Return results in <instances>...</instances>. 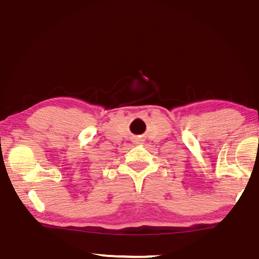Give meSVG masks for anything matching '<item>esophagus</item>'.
I'll return each mask as SVG.
<instances>
[{
  "label": "esophagus",
  "instance_id": "obj_1",
  "mask_svg": "<svg viewBox=\"0 0 259 259\" xmlns=\"http://www.w3.org/2000/svg\"><path fill=\"white\" fill-rule=\"evenodd\" d=\"M139 141H140V139H139V138H134V142H135V143H139Z\"/></svg>",
  "mask_w": 259,
  "mask_h": 259
}]
</instances>
